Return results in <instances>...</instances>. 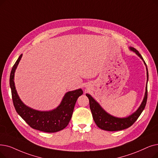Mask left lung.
Instances as JSON below:
<instances>
[{"label": "left lung", "mask_w": 158, "mask_h": 158, "mask_svg": "<svg viewBox=\"0 0 158 158\" xmlns=\"http://www.w3.org/2000/svg\"><path fill=\"white\" fill-rule=\"evenodd\" d=\"M130 50L134 52L138 56L143 60V58L142 57L141 55L139 52L135 49L134 48H130ZM144 63L145 64L146 66L147 64L145 61ZM147 81L148 79V73L147 67ZM86 95L88 98L89 102H90V108L91 110V112L92 114L93 119L95 123L97 126L102 130H107V131H118V130H124L127 128L130 127H131L135 121L138 119L139 115L143 111L144 108H145L147 101V85L146 86V92L145 94V97H144L143 101L142 102L141 105L139 107V108L137 110V111L135 112L131 115L128 116L125 118H115L114 116L108 114L106 113L103 109H102L101 106L96 102L90 95L88 94Z\"/></svg>", "instance_id": "8db88e82"}]
</instances>
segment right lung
<instances>
[{
  "instance_id": "obj_1",
  "label": "right lung",
  "mask_w": 158,
  "mask_h": 158,
  "mask_svg": "<svg viewBox=\"0 0 158 158\" xmlns=\"http://www.w3.org/2000/svg\"><path fill=\"white\" fill-rule=\"evenodd\" d=\"M21 57L22 54L13 65L10 77L12 99L17 112L33 129L48 133L59 132L64 129L72 118L75 102L83 94V90L78 89L67 92L60 105L52 111L41 112L28 107L20 99L14 83L15 72Z\"/></svg>"
}]
</instances>
